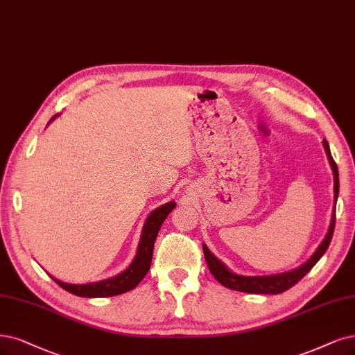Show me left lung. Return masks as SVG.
<instances>
[{"instance_id": "obj_1", "label": "left lung", "mask_w": 355, "mask_h": 355, "mask_svg": "<svg viewBox=\"0 0 355 355\" xmlns=\"http://www.w3.org/2000/svg\"><path fill=\"white\" fill-rule=\"evenodd\" d=\"M323 148L326 150L327 161H329L332 171H334V211H332V219H331V225L329 230H327V234L324 235L323 241L319 244L316 248V252L311 254V257L298 266L294 270L290 272H284V273H277V275H268V277H243V275L234 273L230 270L222 261L207 248L206 244H203V253L205 259L207 261L209 270L215 277V279L222 284L224 286L230 288V290L235 291H241V293H248V294H281L286 290H290L291 286H294L298 281L303 279L306 275L311 270V268L318 263L320 257L324 254L327 250V247L331 244L334 230H335V209H336V200H338V194H339V174H338V166L334 161V157L331 155L329 149V143L323 140Z\"/></svg>"}]
</instances>
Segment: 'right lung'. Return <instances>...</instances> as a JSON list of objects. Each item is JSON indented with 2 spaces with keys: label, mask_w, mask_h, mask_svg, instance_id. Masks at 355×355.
<instances>
[{
  "label": "right lung",
  "mask_w": 355,
  "mask_h": 355,
  "mask_svg": "<svg viewBox=\"0 0 355 355\" xmlns=\"http://www.w3.org/2000/svg\"><path fill=\"white\" fill-rule=\"evenodd\" d=\"M57 116L58 114L52 116L51 121H54ZM174 207H175V202H168L159 207H156L155 211L150 212V215L146 218V220H144L143 224L140 241L137 245V253L133 261H131L127 269H124L121 273H118L116 277L103 279L99 282H90V284H69L54 278L52 275H49V277L54 279L62 290L69 291L77 297H86V298L112 297V295L124 294L130 290H135V288L140 284V281L146 277V273L150 269L152 256H153V244L157 237V232H159L166 216L174 211Z\"/></svg>",
  "instance_id": "obj_1"
}]
</instances>
